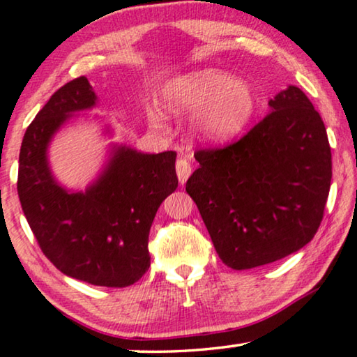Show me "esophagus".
<instances>
[{"instance_id":"obj_1","label":"esophagus","mask_w":357,"mask_h":357,"mask_svg":"<svg viewBox=\"0 0 357 357\" xmlns=\"http://www.w3.org/2000/svg\"><path fill=\"white\" fill-rule=\"evenodd\" d=\"M190 173H192V165L188 158H179L176 162V174H178V179L179 183H185L188 178L190 176Z\"/></svg>"}]
</instances>
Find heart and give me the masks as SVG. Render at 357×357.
<instances>
[{
    "label": "heart",
    "instance_id": "1",
    "mask_svg": "<svg viewBox=\"0 0 357 357\" xmlns=\"http://www.w3.org/2000/svg\"><path fill=\"white\" fill-rule=\"evenodd\" d=\"M162 108L167 113L199 112L194 128L200 137L225 142L243 132L257 109V95L249 82L220 69L179 74L163 85Z\"/></svg>",
    "mask_w": 357,
    "mask_h": 357
}]
</instances>
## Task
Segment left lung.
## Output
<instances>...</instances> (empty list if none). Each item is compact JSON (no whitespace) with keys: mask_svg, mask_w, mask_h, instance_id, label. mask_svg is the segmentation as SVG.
Here are the masks:
<instances>
[{"mask_svg":"<svg viewBox=\"0 0 357 357\" xmlns=\"http://www.w3.org/2000/svg\"><path fill=\"white\" fill-rule=\"evenodd\" d=\"M236 142L200 149L185 183L218 257L245 270L304 248L320 227L331 183L327 129L299 87Z\"/></svg>","mask_w":357,"mask_h":357,"instance_id":"8db88e82","label":"left lung"}]
</instances>
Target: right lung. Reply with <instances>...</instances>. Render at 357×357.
<instances>
[{"label":"right lung","instance_id":"obj_1","mask_svg":"<svg viewBox=\"0 0 357 357\" xmlns=\"http://www.w3.org/2000/svg\"><path fill=\"white\" fill-rule=\"evenodd\" d=\"M95 102L85 76L52 95L24 134L17 194L40 249L59 272L95 286L124 288L150 267V227L178 188L176 152L140 153L121 145L85 192H69L50 172L47 149L71 114Z\"/></svg>","mask_w":357,"mask_h":357}]
</instances>
